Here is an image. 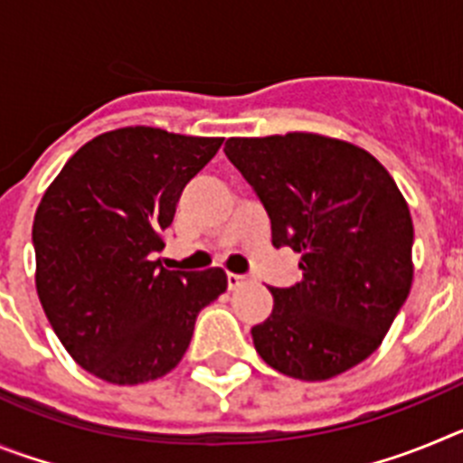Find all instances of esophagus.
<instances>
[{"mask_svg":"<svg viewBox=\"0 0 463 463\" xmlns=\"http://www.w3.org/2000/svg\"><path fill=\"white\" fill-rule=\"evenodd\" d=\"M248 280H250L248 276H236V273H227V288L229 289H239L241 285H245Z\"/></svg>","mask_w":463,"mask_h":463,"instance_id":"esophagus-1","label":"esophagus"}]
</instances>
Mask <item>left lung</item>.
I'll return each instance as SVG.
<instances>
[{"label": "left lung", "instance_id": "1", "mask_svg": "<svg viewBox=\"0 0 463 463\" xmlns=\"http://www.w3.org/2000/svg\"><path fill=\"white\" fill-rule=\"evenodd\" d=\"M224 155L301 252V280L271 288L252 326L260 357L298 380H329L378 350L412 285V218L394 178L353 143L320 134L227 138Z\"/></svg>", "mask_w": 463, "mask_h": 463}]
</instances>
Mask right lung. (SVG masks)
Segmentation results:
<instances>
[{
    "instance_id": "add662e5",
    "label": "right lung",
    "mask_w": 463,
    "mask_h": 463,
    "mask_svg": "<svg viewBox=\"0 0 463 463\" xmlns=\"http://www.w3.org/2000/svg\"><path fill=\"white\" fill-rule=\"evenodd\" d=\"M220 146L122 127L85 143L46 190L32 227L36 292L80 369L113 384L162 378L199 310L227 289L222 269L166 271L155 260L183 187Z\"/></svg>"
}]
</instances>
